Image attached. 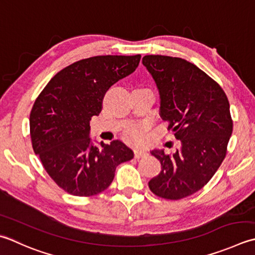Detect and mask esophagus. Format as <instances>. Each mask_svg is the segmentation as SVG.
Masks as SVG:
<instances>
[{
  "mask_svg": "<svg viewBox=\"0 0 255 255\" xmlns=\"http://www.w3.org/2000/svg\"><path fill=\"white\" fill-rule=\"evenodd\" d=\"M147 154V152L142 150V149H136V150L133 151V156L136 159H139V158H142Z\"/></svg>",
  "mask_w": 255,
  "mask_h": 255,
  "instance_id": "esophagus-1",
  "label": "esophagus"
}]
</instances>
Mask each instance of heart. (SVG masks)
<instances>
[{
    "label": "heart",
    "instance_id": "heart-1",
    "mask_svg": "<svg viewBox=\"0 0 255 255\" xmlns=\"http://www.w3.org/2000/svg\"><path fill=\"white\" fill-rule=\"evenodd\" d=\"M129 137H130L134 141H140L143 138V128L142 127H136L131 128L130 130L128 131Z\"/></svg>",
    "mask_w": 255,
    "mask_h": 255
}]
</instances>
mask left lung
I'll return each mask as SVG.
<instances>
[{
  "mask_svg": "<svg viewBox=\"0 0 255 255\" xmlns=\"http://www.w3.org/2000/svg\"><path fill=\"white\" fill-rule=\"evenodd\" d=\"M142 64L159 89L161 117L181 141L174 153L151 151L161 171L149 188L179 200L206 186L226 158L233 130L230 104L220 85L186 59L146 55Z\"/></svg>",
  "mask_w": 255,
  "mask_h": 255,
  "instance_id": "1",
  "label": "left lung"
}]
</instances>
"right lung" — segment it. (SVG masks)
Listing matches in <instances>:
<instances>
[{"label":"right lung","mask_w":255,"mask_h":255,"mask_svg":"<svg viewBox=\"0 0 255 255\" xmlns=\"http://www.w3.org/2000/svg\"><path fill=\"white\" fill-rule=\"evenodd\" d=\"M141 55H106L81 59L63 68L47 83L29 115L34 152L55 183L77 197L103 192L116 167L131 160L126 144L114 140L96 147L89 122L102 112L105 94L138 67Z\"/></svg>","instance_id":"1"}]
</instances>
